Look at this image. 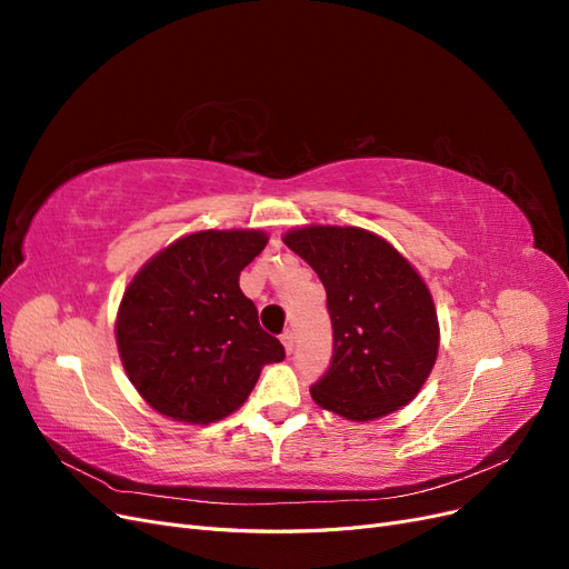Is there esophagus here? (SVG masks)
Masks as SVG:
<instances>
[{
    "label": "esophagus",
    "instance_id": "esophagus-1",
    "mask_svg": "<svg viewBox=\"0 0 569 569\" xmlns=\"http://www.w3.org/2000/svg\"><path fill=\"white\" fill-rule=\"evenodd\" d=\"M280 339H282V343H284V351H287V353L295 351V332H291V330H284Z\"/></svg>",
    "mask_w": 569,
    "mask_h": 569
}]
</instances>
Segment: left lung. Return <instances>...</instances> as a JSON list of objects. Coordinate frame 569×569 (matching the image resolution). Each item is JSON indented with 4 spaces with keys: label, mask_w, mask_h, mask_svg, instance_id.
Returning <instances> with one entry per match:
<instances>
[{
    "label": "left lung",
    "mask_w": 569,
    "mask_h": 569,
    "mask_svg": "<svg viewBox=\"0 0 569 569\" xmlns=\"http://www.w3.org/2000/svg\"><path fill=\"white\" fill-rule=\"evenodd\" d=\"M284 244L318 272L332 320V360L313 401L368 422L416 399L439 351L435 301L416 268L363 228L308 226Z\"/></svg>",
    "instance_id": "obj_1"
}]
</instances>
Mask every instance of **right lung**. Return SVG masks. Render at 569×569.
I'll return each instance as SVG.
<instances>
[{
    "mask_svg": "<svg viewBox=\"0 0 569 569\" xmlns=\"http://www.w3.org/2000/svg\"><path fill=\"white\" fill-rule=\"evenodd\" d=\"M268 244L261 230H201L134 274L116 318L123 368L142 399L178 422L228 418L284 347L258 325L239 272Z\"/></svg>",
    "mask_w": 569,
    "mask_h": 569,
    "instance_id": "obj_1",
    "label": "right lung"
}]
</instances>
